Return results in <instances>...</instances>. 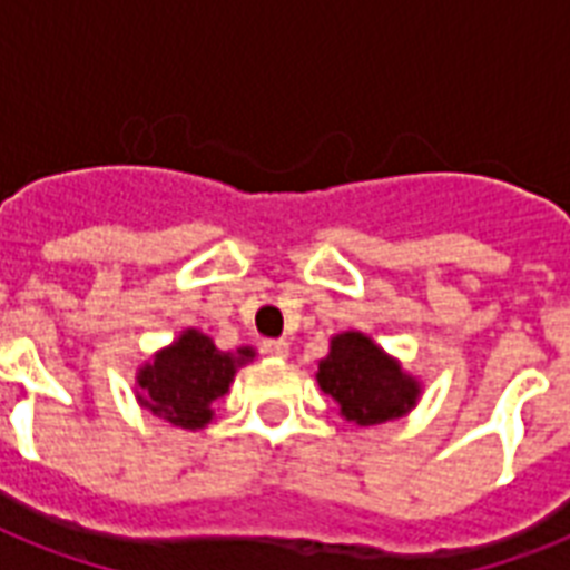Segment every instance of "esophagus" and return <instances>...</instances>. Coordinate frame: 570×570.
Instances as JSON below:
<instances>
[{
  "label": "esophagus",
  "instance_id": "esophagus-1",
  "mask_svg": "<svg viewBox=\"0 0 570 570\" xmlns=\"http://www.w3.org/2000/svg\"><path fill=\"white\" fill-rule=\"evenodd\" d=\"M263 355L286 357L289 355V343L286 340H263Z\"/></svg>",
  "mask_w": 570,
  "mask_h": 570
}]
</instances>
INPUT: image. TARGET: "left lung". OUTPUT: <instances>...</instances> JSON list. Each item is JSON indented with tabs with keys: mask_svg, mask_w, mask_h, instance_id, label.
<instances>
[{
	"mask_svg": "<svg viewBox=\"0 0 570 570\" xmlns=\"http://www.w3.org/2000/svg\"><path fill=\"white\" fill-rule=\"evenodd\" d=\"M316 379L340 405V414L357 425H379L402 416L420 393V384L357 331L331 340V352L320 361Z\"/></svg>",
	"mask_w": 570,
	"mask_h": 570,
	"instance_id": "obj_1",
	"label": "left lung"
}]
</instances>
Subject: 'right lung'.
Masks as SVG:
<instances>
[{"mask_svg":"<svg viewBox=\"0 0 570 570\" xmlns=\"http://www.w3.org/2000/svg\"><path fill=\"white\" fill-rule=\"evenodd\" d=\"M250 357V348L218 352L200 331H183L171 348L138 373V402L168 423L200 429L213 420V402L227 393L236 366L248 364Z\"/></svg>","mask_w":570,"mask_h":570,"instance_id":"right-lung-1","label":"right lung"}]
</instances>
